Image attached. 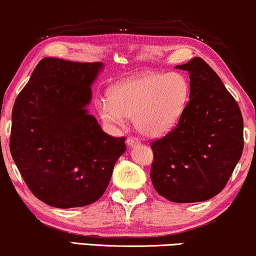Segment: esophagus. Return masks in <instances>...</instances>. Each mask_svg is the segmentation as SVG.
<instances>
[{
    "label": "esophagus",
    "instance_id": "34e87169",
    "mask_svg": "<svg viewBox=\"0 0 256 256\" xmlns=\"http://www.w3.org/2000/svg\"><path fill=\"white\" fill-rule=\"evenodd\" d=\"M126 144L128 146H136V145H139L140 142H139L138 138H136V136H130L128 138L126 139Z\"/></svg>",
    "mask_w": 256,
    "mask_h": 256
}]
</instances>
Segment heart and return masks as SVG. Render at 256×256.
<instances>
[{
    "label": "heart",
    "mask_w": 256,
    "mask_h": 256,
    "mask_svg": "<svg viewBox=\"0 0 256 256\" xmlns=\"http://www.w3.org/2000/svg\"><path fill=\"white\" fill-rule=\"evenodd\" d=\"M189 97L190 84L184 74L147 72L114 86L110 100H100L97 110L108 123L122 125L125 117L134 118L138 132L160 136L175 126Z\"/></svg>",
    "instance_id": "1"
}]
</instances>
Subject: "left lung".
Segmentation results:
<instances>
[{
	"instance_id": "8db88e82",
	"label": "left lung",
	"mask_w": 256,
	"mask_h": 256,
	"mask_svg": "<svg viewBox=\"0 0 256 256\" xmlns=\"http://www.w3.org/2000/svg\"><path fill=\"white\" fill-rule=\"evenodd\" d=\"M176 68L189 72L190 100L175 126L150 142V180L166 200L194 203L228 184L242 154L244 120L234 97L202 58Z\"/></svg>"
}]
</instances>
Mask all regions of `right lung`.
Here are the masks:
<instances>
[{
    "mask_svg": "<svg viewBox=\"0 0 256 256\" xmlns=\"http://www.w3.org/2000/svg\"><path fill=\"white\" fill-rule=\"evenodd\" d=\"M100 68L44 58L14 104L10 153L30 192L51 206L96 202L126 150L125 136L108 134L84 109Z\"/></svg>",
    "mask_w": 256,
    "mask_h": 256,
    "instance_id": "right-lung-1",
    "label": "right lung"
}]
</instances>
